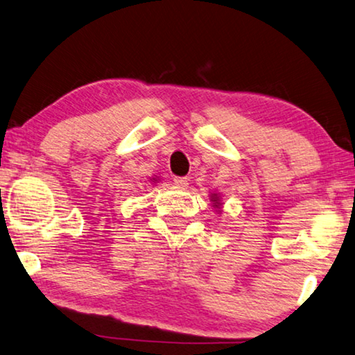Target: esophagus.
Instances as JSON below:
<instances>
[{
    "label": "esophagus",
    "instance_id": "esophagus-1",
    "mask_svg": "<svg viewBox=\"0 0 355 355\" xmlns=\"http://www.w3.org/2000/svg\"><path fill=\"white\" fill-rule=\"evenodd\" d=\"M173 183H175L178 188H187L189 184V178L188 177H175L173 178Z\"/></svg>",
    "mask_w": 355,
    "mask_h": 355
}]
</instances>
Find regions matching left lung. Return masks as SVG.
<instances>
[{
  "instance_id": "1",
  "label": "left lung",
  "mask_w": 355,
  "mask_h": 355,
  "mask_svg": "<svg viewBox=\"0 0 355 355\" xmlns=\"http://www.w3.org/2000/svg\"><path fill=\"white\" fill-rule=\"evenodd\" d=\"M210 202L213 204V208H216V210L219 211V208H221V196H219V193H211L210 194Z\"/></svg>"
}]
</instances>
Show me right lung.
Returning a JSON list of instances; mask_svg holds the SVG:
<instances>
[{"mask_svg": "<svg viewBox=\"0 0 355 355\" xmlns=\"http://www.w3.org/2000/svg\"><path fill=\"white\" fill-rule=\"evenodd\" d=\"M153 182H156V180H155V178H153Z\"/></svg>", "mask_w": 355, "mask_h": 355, "instance_id": "1", "label": "right lung"}]
</instances>
